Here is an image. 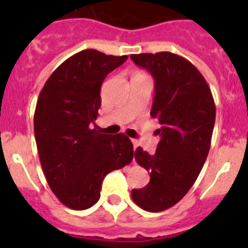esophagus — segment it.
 I'll return each instance as SVG.
<instances>
[{
    "mask_svg": "<svg viewBox=\"0 0 248 248\" xmlns=\"http://www.w3.org/2000/svg\"><path fill=\"white\" fill-rule=\"evenodd\" d=\"M131 143H133V146H134V150H135V149L138 148V145H139V141L135 139H131Z\"/></svg>",
    "mask_w": 248,
    "mask_h": 248,
    "instance_id": "esophagus-1",
    "label": "esophagus"
}]
</instances>
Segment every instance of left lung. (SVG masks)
<instances>
[{
  "label": "left lung",
  "instance_id": "1",
  "mask_svg": "<svg viewBox=\"0 0 248 248\" xmlns=\"http://www.w3.org/2000/svg\"><path fill=\"white\" fill-rule=\"evenodd\" d=\"M155 79L150 115L161 124L155 154L135 150V160L150 172V183L131 191V199L149 212L168 210L187 194L198 179L211 145L216 107L199 69L171 52L131 54Z\"/></svg>",
  "mask_w": 248,
  "mask_h": 248
}]
</instances>
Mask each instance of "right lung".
I'll list each match as a JSON object with an SVG mask.
<instances>
[{
  "label": "right lung",
  "mask_w": 248,
  "mask_h": 248,
  "mask_svg": "<svg viewBox=\"0 0 248 248\" xmlns=\"http://www.w3.org/2000/svg\"><path fill=\"white\" fill-rule=\"evenodd\" d=\"M126 59L80 50L50 74L39 93L33 119L39 161L50 190L72 210L92 207L105 175L134 156L126 135L100 134L97 125L93 128L103 80Z\"/></svg>",
  "instance_id": "right-lung-1"
}]
</instances>
